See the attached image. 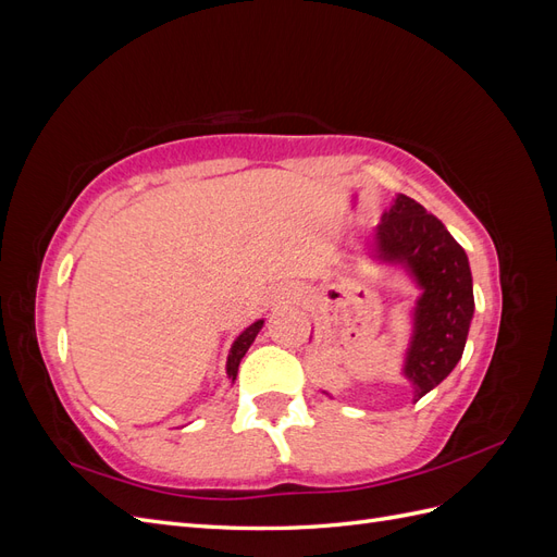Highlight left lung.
Wrapping results in <instances>:
<instances>
[{"mask_svg": "<svg viewBox=\"0 0 557 557\" xmlns=\"http://www.w3.org/2000/svg\"><path fill=\"white\" fill-rule=\"evenodd\" d=\"M372 258L399 267L420 290L411 311L413 330L401 367V376L411 383L413 401H418L462 358L474 318L467 252L440 218L428 213L416 199L397 195L391 209L381 215Z\"/></svg>", "mask_w": 557, "mask_h": 557, "instance_id": "8db88e82", "label": "left lung"}]
</instances>
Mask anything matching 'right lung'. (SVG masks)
Returning <instances> with one entry per match:
<instances>
[{
  "label": "right lung",
  "mask_w": 557,
  "mask_h": 557,
  "mask_svg": "<svg viewBox=\"0 0 557 557\" xmlns=\"http://www.w3.org/2000/svg\"><path fill=\"white\" fill-rule=\"evenodd\" d=\"M262 325H264V320H256V323L248 325V327L237 336V339H234V344H232V348H230V356H227V376L232 379V383H234V379H237L242 358L246 356V350L250 348V344L256 342V336H258V332L262 330Z\"/></svg>",
  "instance_id": "add662e5"
}]
</instances>
